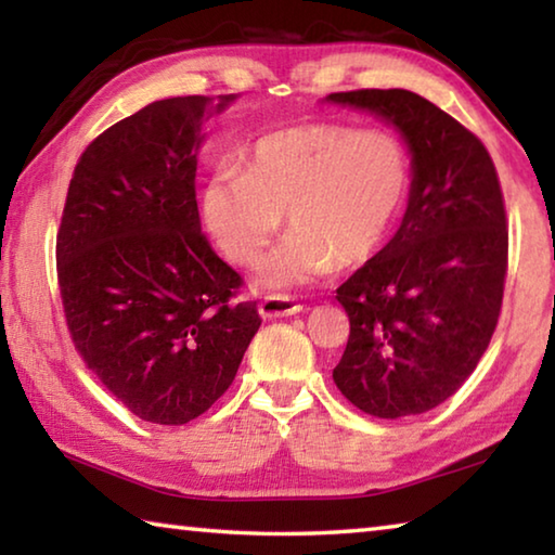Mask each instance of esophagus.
I'll return each mask as SVG.
<instances>
[{"mask_svg": "<svg viewBox=\"0 0 555 555\" xmlns=\"http://www.w3.org/2000/svg\"><path fill=\"white\" fill-rule=\"evenodd\" d=\"M304 306L296 301L292 296H281V294H269L261 298L259 304V313L263 319H284V315H294L301 313Z\"/></svg>", "mask_w": 555, "mask_h": 555, "instance_id": "obj_1", "label": "esophagus"}]
</instances>
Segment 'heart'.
<instances>
[{
    "instance_id": "obj_1",
    "label": "heart",
    "mask_w": 555,
    "mask_h": 555,
    "mask_svg": "<svg viewBox=\"0 0 555 555\" xmlns=\"http://www.w3.org/2000/svg\"><path fill=\"white\" fill-rule=\"evenodd\" d=\"M410 188L402 143L385 130L311 122L274 130L222 165L202 188L207 230L227 257L259 263L284 215L288 240L267 261L263 284L294 286L333 267H358L388 240Z\"/></svg>"
}]
</instances>
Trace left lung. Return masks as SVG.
I'll list each match as a JSON object with an SVG mask.
<instances>
[{
  "mask_svg": "<svg viewBox=\"0 0 555 555\" xmlns=\"http://www.w3.org/2000/svg\"><path fill=\"white\" fill-rule=\"evenodd\" d=\"M325 101L392 122L412 155L400 230L336 292L350 336L333 380L367 415H420L462 388L499 323L508 230L496 167L472 130L404 88Z\"/></svg>",
  "mask_w": 555,
  "mask_h": 555,
  "instance_id": "left-lung-1",
  "label": "left lung"
}]
</instances>
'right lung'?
Instances as JSON below:
<instances>
[{"mask_svg": "<svg viewBox=\"0 0 555 555\" xmlns=\"http://www.w3.org/2000/svg\"><path fill=\"white\" fill-rule=\"evenodd\" d=\"M236 99L178 95L78 157L56 234L66 325L88 371L145 422L184 425L230 388L261 319L202 234V120Z\"/></svg>", "mask_w": 555, "mask_h": 555, "instance_id": "add662e5", "label": "right lung"}]
</instances>
